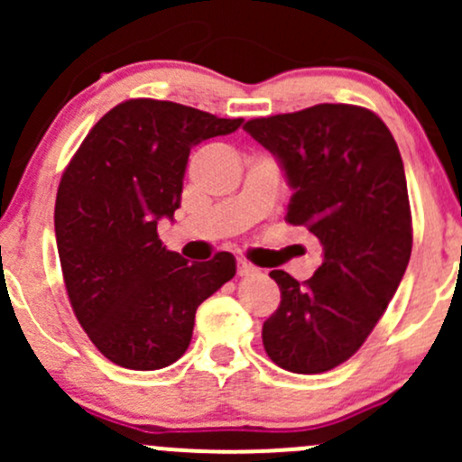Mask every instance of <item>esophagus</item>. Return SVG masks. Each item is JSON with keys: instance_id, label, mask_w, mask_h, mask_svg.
Masks as SVG:
<instances>
[{"instance_id": "esophagus-1", "label": "esophagus", "mask_w": 462, "mask_h": 462, "mask_svg": "<svg viewBox=\"0 0 462 462\" xmlns=\"http://www.w3.org/2000/svg\"><path fill=\"white\" fill-rule=\"evenodd\" d=\"M236 273H239L241 277H248V274L259 273V270L254 268L253 263H248V261H245V259H236Z\"/></svg>"}]
</instances>
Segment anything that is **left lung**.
I'll return each mask as SVG.
<instances>
[{
  "instance_id": "8db88e82",
  "label": "left lung",
  "mask_w": 462,
  "mask_h": 462,
  "mask_svg": "<svg viewBox=\"0 0 462 462\" xmlns=\"http://www.w3.org/2000/svg\"><path fill=\"white\" fill-rule=\"evenodd\" d=\"M244 129L286 174V221L324 248L309 282L270 273L282 301L263 321V348L282 369L324 374L365 344L407 270L413 236L402 156L389 127L356 105L324 102Z\"/></svg>"
}]
</instances>
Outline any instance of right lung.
Here are the masks:
<instances>
[{"label":"right lung","mask_w":462,"mask_h":462,"mask_svg":"<svg viewBox=\"0 0 462 462\" xmlns=\"http://www.w3.org/2000/svg\"><path fill=\"white\" fill-rule=\"evenodd\" d=\"M241 125L167 100L120 102L64 170L55 199L64 286L88 339L114 365L156 371L179 360L199 306L235 277L230 253L188 263L162 245L156 226L180 208L189 149Z\"/></svg>","instance_id":"add662e5"}]
</instances>
